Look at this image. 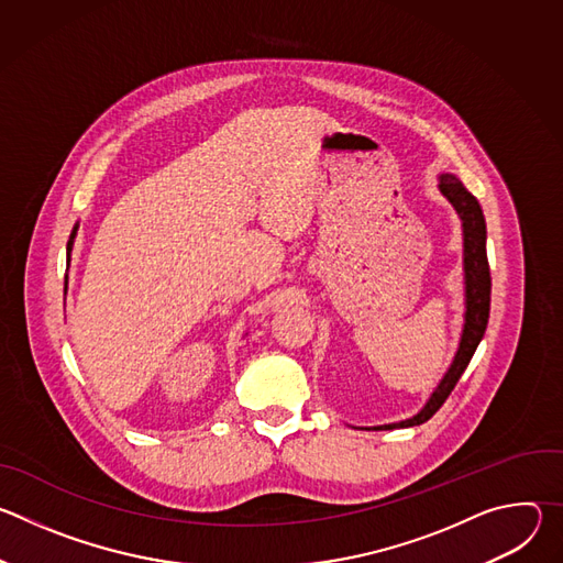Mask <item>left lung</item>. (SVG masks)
I'll return each instance as SVG.
<instances>
[{
    "label": "left lung",
    "mask_w": 563,
    "mask_h": 563,
    "mask_svg": "<svg viewBox=\"0 0 563 563\" xmlns=\"http://www.w3.org/2000/svg\"><path fill=\"white\" fill-rule=\"evenodd\" d=\"M439 191L448 198L454 211L461 218L463 229V285H465V313H463V330L456 354L443 374L441 383L434 387L426 406L410 419L376 426L374 430H391V428H412L421 426L437 415V410L445 404V398L459 383L465 372L470 358L474 356L481 339L486 334L488 318H490V267L486 254V218L481 211L478 200L463 187V183L452 174H439Z\"/></svg>",
    "instance_id": "obj_1"
}]
</instances>
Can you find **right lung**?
<instances>
[{
	"label": "right lung",
	"mask_w": 563,
	"mask_h": 563,
	"mask_svg": "<svg viewBox=\"0 0 563 563\" xmlns=\"http://www.w3.org/2000/svg\"><path fill=\"white\" fill-rule=\"evenodd\" d=\"M77 222H75V227H73V231H70V238H68V245H66V256H68V261H70V250H73V240H75V233H77Z\"/></svg>",
	"instance_id": "obj_1"
}]
</instances>
